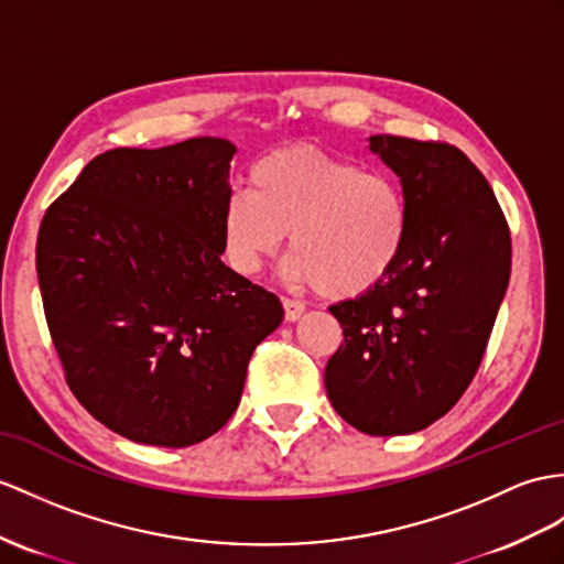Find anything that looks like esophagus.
Masks as SVG:
<instances>
[{
	"instance_id": "obj_1",
	"label": "esophagus",
	"mask_w": 564,
	"mask_h": 564,
	"mask_svg": "<svg viewBox=\"0 0 564 564\" xmlns=\"http://www.w3.org/2000/svg\"><path fill=\"white\" fill-rule=\"evenodd\" d=\"M282 306H284V318L290 321V323H294V321H299L301 318V313L306 311V306L301 304V301H294V299H282Z\"/></svg>"
}]
</instances>
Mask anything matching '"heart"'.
<instances>
[{
    "label": "heart",
    "mask_w": 564,
    "mask_h": 564,
    "mask_svg": "<svg viewBox=\"0 0 564 564\" xmlns=\"http://www.w3.org/2000/svg\"><path fill=\"white\" fill-rule=\"evenodd\" d=\"M249 186L229 191L223 208L225 253L241 274L263 268L290 235L286 278L354 299L386 280L406 249V196L382 172L290 145L258 160Z\"/></svg>",
    "instance_id": "obj_1"
}]
</instances>
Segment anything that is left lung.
<instances>
[{"label": "left lung", "instance_id": "1", "mask_svg": "<svg viewBox=\"0 0 564 564\" xmlns=\"http://www.w3.org/2000/svg\"><path fill=\"white\" fill-rule=\"evenodd\" d=\"M400 176L409 239L366 294L329 306L341 325L325 366L337 414L368 435H406L445 416L469 388L510 282V227L459 148L370 135Z\"/></svg>", "mask_w": 564, "mask_h": 564}]
</instances>
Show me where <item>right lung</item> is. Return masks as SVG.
<instances>
[{"label":"right lung","mask_w":564,"mask_h":564,"mask_svg":"<svg viewBox=\"0 0 564 564\" xmlns=\"http://www.w3.org/2000/svg\"><path fill=\"white\" fill-rule=\"evenodd\" d=\"M225 139L93 158L37 231V282L76 400L133 443L188 447L235 414L280 299L219 256Z\"/></svg>","instance_id":"right-lung-1"}]
</instances>
